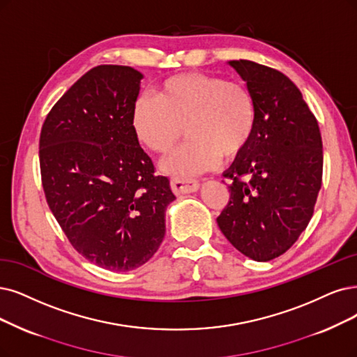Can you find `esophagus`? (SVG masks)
I'll list each match as a JSON object with an SVG mask.
<instances>
[{
	"label": "esophagus",
	"mask_w": 357,
	"mask_h": 357,
	"mask_svg": "<svg viewBox=\"0 0 357 357\" xmlns=\"http://www.w3.org/2000/svg\"><path fill=\"white\" fill-rule=\"evenodd\" d=\"M172 190H174L175 194H185V192H194L199 190V182L195 179H188V178H172L170 181Z\"/></svg>",
	"instance_id": "obj_1"
}]
</instances>
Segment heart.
I'll return each mask as SVG.
<instances>
[{
    "label": "heart",
    "instance_id": "b5f03b06",
    "mask_svg": "<svg viewBox=\"0 0 357 357\" xmlns=\"http://www.w3.org/2000/svg\"><path fill=\"white\" fill-rule=\"evenodd\" d=\"M257 104L252 89L240 81L204 73H183L163 81L153 96H141L130 126L141 147L167 153L185 128L190 138L163 162V169L190 178L238 155L252 141Z\"/></svg>",
    "mask_w": 357,
    "mask_h": 357
}]
</instances>
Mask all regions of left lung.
<instances>
[{
  "label": "left lung",
  "mask_w": 357,
  "mask_h": 357,
  "mask_svg": "<svg viewBox=\"0 0 357 357\" xmlns=\"http://www.w3.org/2000/svg\"><path fill=\"white\" fill-rule=\"evenodd\" d=\"M257 104L255 135L223 176L229 202L218 216L244 256L268 261L306 229L322 185V138L314 114L289 79L250 60L229 61Z\"/></svg>",
  "instance_id": "obj_1"
}]
</instances>
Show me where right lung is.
Segmentation results:
<instances>
[{
  "mask_svg": "<svg viewBox=\"0 0 357 357\" xmlns=\"http://www.w3.org/2000/svg\"><path fill=\"white\" fill-rule=\"evenodd\" d=\"M141 79L129 66L88 70L50 110L39 137L52 215L79 255L116 272L153 257L176 199L130 126Z\"/></svg>",
  "mask_w": 357,
  "mask_h": 357,
  "instance_id": "1",
  "label": "right lung"
}]
</instances>
